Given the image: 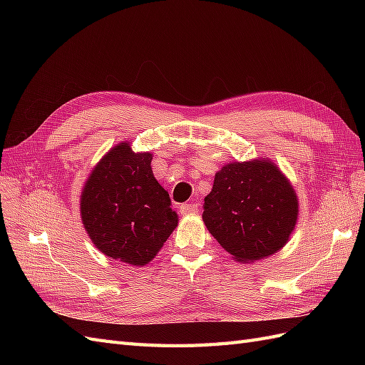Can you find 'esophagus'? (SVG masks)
Here are the masks:
<instances>
[{
	"label": "esophagus",
	"mask_w": 365,
	"mask_h": 365,
	"mask_svg": "<svg viewBox=\"0 0 365 365\" xmlns=\"http://www.w3.org/2000/svg\"><path fill=\"white\" fill-rule=\"evenodd\" d=\"M197 212H200V205H197L196 202L181 205V213L182 215H193V213H197Z\"/></svg>",
	"instance_id": "esophagus-1"
}]
</instances>
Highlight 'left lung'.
I'll return each mask as SVG.
<instances>
[{
  "instance_id": "obj_1",
  "label": "left lung",
  "mask_w": 365,
  "mask_h": 365,
  "mask_svg": "<svg viewBox=\"0 0 365 365\" xmlns=\"http://www.w3.org/2000/svg\"><path fill=\"white\" fill-rule=\"evenodd\" d=\"M297 215L292 185L267 160L227 164L204 197L208 231L239 262L279 251L292 233Z\"/></svg>"
}]
</instances>
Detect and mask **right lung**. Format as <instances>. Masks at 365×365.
Returning <instances> with one entry per match:
<instances>
[{
	"label": "right lung",
	"instance_id": "1",
	"mask_svg": "<svg viewBox=\"0 0 365 365\" xmlns=\"http://www.w3.org/2000/svg\"><path fill=\"white\" fill-rule=\"evenodd\" d=\"M149 152L128 143L109 150L88 178L81 200L85 230L108 257L146 264L178 225L170 196L155 180Z\"/></svg>",
	"mask_w": 365,
	"mask_h": 365
}]
</instances>
